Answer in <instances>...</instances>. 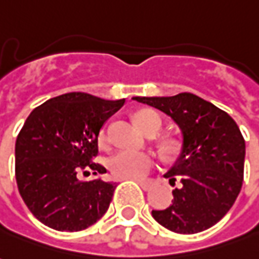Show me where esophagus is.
I'll return each mask as SVG.
<instances>
[{"mask_svg":"<svg viewBox=\"0 0 259 259\" xmlns=\"http://www.w3.org/2000/svg\"><path fill=\"white\" fill-rule=\"evenodd\" d=\"M135 181L139 184V185L142 186L144 191H148V189L151 188V182H150L148 180H135Z\"/></svg>","mask_w":259,"mask_h":259,"instance_id":"esophagus-1","label":"esophagus"}]
</instances>
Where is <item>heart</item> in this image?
Here are the masks:
<instances>
[{"label": "heart", "instance_id": "obj_1", "mask_svg": "<svg viewBox=\"0 0 259 259\" xmlns=\"http://www.w3.org/2000/svg\"><path fill=\"white\" fill-rule=\"evenodd\" d=\"M136 123L139 127L146 132L147 135L150 133H158L162 126V120L158 113L150 109H143L139 111L135 115ZM98 142L101 147H108L109 144V133L108 129H104L99 132ZM155 160L154 157L148 153H137V151H129V150H120L116 154H113L108 161V167L111 172L116 178H129V180H137L143 178L146 174L154 167Z\"/></svg>", "mask_w": 259, "mask_h": 259}]
</instances>
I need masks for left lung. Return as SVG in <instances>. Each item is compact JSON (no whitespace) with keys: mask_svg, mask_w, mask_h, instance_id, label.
<instances>
[{"mask_svg":"<svg viewBox=\"0 0 259 259\" xmlns=\"http://www.w3.org/2000/svg\"><path fill=\"white\" fill-rule=\"evenodd\" d=\"M172 119L182 133L177 162L164 177L174 200L153 218L168 230L199 233L218 223L230 210L241 191L245 142L233 117L191 92L174 97H135Z\"/></svg>","mask_w":259,"mask_h":259,"instance_id":"obj_1","label":"left lung"}]
</instances>
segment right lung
<instances>
[{
  "mask_svg": "<svg viewBox=\"0 0 259 259\" xmlns=\"http://www.w3.org/2000/svg\"><path fill=\"white\" fill-rule=\"evenodd\" d=\"M124 104L85 92H68L30 112L15 143V175L25 205L39 222L59 231L88 229L111 205L116 182L79 181L98 154L101 127ZM87 172V171H85Z\"/></svg>",
  "mask_w": 259,
  "mask_h": 259,
  "instance_id": "1",
  "label": "right lung"
}]
</instances>
